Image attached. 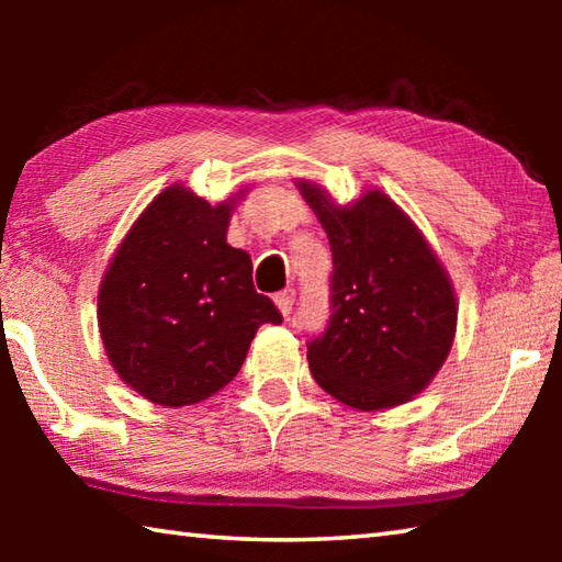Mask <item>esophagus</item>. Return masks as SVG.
<instances>
[{
  "mask_svg": "<svg viewBox=\"0 0 562 562\" xmlns=\"http://www.w3.org/2000/svg\"><path fill=\"white\" fill-rule=\"evenodd\" d=\"M274 304H278L282 317H290L292 304H294V290H282V292L274 294Z\"/></svg>",
  "mask_w": 562,
  "mask_h": 562,
  "instance_id": "34e87169",
  "label": "esophagus"
}]
</instances>
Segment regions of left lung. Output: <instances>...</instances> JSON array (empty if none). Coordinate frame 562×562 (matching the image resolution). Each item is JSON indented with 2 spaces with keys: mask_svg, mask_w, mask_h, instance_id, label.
<instances>
[{
  "mask_svg": "<svg viewBox=\"0 0 562 562\" xmlns=\"http://www.w3.org/2000/svg\"><path fill=\"white\" fill-rule=\"evenodd\" d=\"M300 193L329 237L331 315L310 339L315 382L359 412L392 408L422 394L449 357L456 294L431 245L382 190L335 205L322 186Z\"/></svg>",
  "mask_w": 562,
  "mask_h": 562,
  "instance_id": "left-lung-1",
  "label": "left lung"
}]
</instances>
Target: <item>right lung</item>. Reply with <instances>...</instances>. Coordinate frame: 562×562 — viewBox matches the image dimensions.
Segmentation results:
<instances>
[{
	"label": "right lung",
	"mask_w": 562,
	"mask_h": 562,
	"mask_svg": "<svg viewBox=\"0 0 562 562\" xmlns=\"http://www.w3.org/2000/svg\"><path fill=\"white\" fill-rule=\"evenodd\" d=\"M233 203L166 188L103 274V347L116 374L148 402L188 406L221 392L260 325L282 322L272 300L255 292L250 255L225 240Z\"/></svg>",
	"instance_id": "right-lung-1"
}]
</instances>
